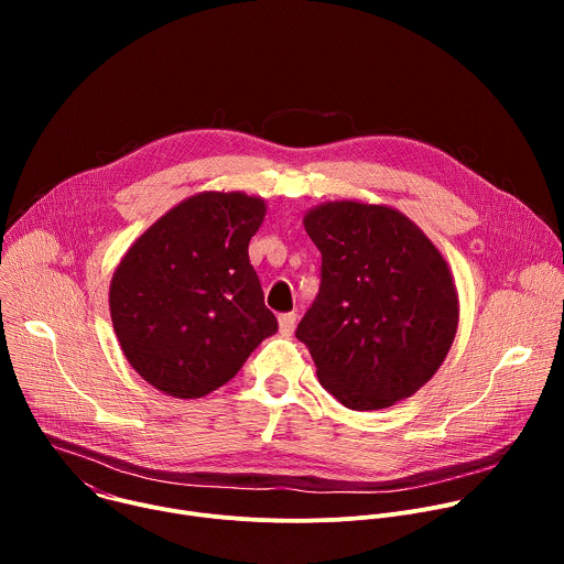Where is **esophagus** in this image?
I'll list each match as a JSON object with an SVG mask.
<instances>
[{"label":"esophagus","mask_w":564,"mask_h":564,"mask_svg":"<svg viewBox=\"0 0 564 564\" xmlns=\"http://www.w3.org/2000/svg\"><path fill=\"white\" fill-rule=\"evenodd\" d=\"M294 324H296V314L294 312H283L279 314V333L283 337H290L294 333Z\"/></svg>","instance_id":"34e87169"}]
</instances>
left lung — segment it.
Segmentation results:
<instances>
[{
  "label": "left lung",
  "mask_w": 564,
  "mask_h": 564,
  "mask_svg": "<svg viewBox=\"0 0 564 564\" xmlns=\"http://www.w3.org/2000/svg\"><path fill=\"white\" fill-rule=\"evenodd\" d=\"M303 225L321 252V288L296 339L321 386L350 411L415 394L444 364L459 324L446 259L388 205L328 200L307 209Z\"/></svg>",
  "instance_id": "1"
}]
</instances>
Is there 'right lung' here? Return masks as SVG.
Here are the masks:
<instances>
[{"mask_svg": "<svg viewBox=\"0 0 564 564\" xmlns=\"http://www.w3.org/2000/svg\"><path fill=\"white\" fill-rule=\"evenodd\" d=\"M265 200L200 192L147 227L120 259L109 310L131 368L155 390L198 399L279 330L250 263Z\"/></svg>", "mask_w": 564, "mask_h": 564, "instance_id": "add662e5", "label": "right lung"}]
</instances>
